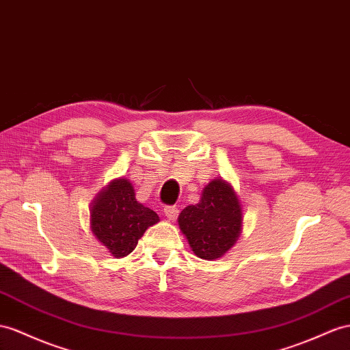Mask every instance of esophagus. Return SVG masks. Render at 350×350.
Here are the masks:
<instances>
[{"mask_svg": "<svg viewBox=\"0 0 350 350\" xmlns=\"http://www.w3.org/2000/svg\"><path fill=\"white\" fill-rule=\"evenodd\" d=\"M177 214L178 210L176 207H165L164 208V216L170 220V221H174L177 219Z\"/></svg>", "mask_w": 350, "mask_h": 350, "instance_id": "1", "label": "esophagus"}]
</instances>
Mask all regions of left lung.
Listing matches in <instances>:
<instances>
[{
    "instance_id": "1",
    "label": "left lung",
    "mask_w": 350,
    "mask_h": 350,
    "mask_svg": "<svg viewBox=\"0 0 350 350\" xmlns=\"http://www.w3.org/2000/svg\"><path fill=\"white\" fill-rule=\"evenodd\" d=\"M177 221L193 254L216 260L243 234L244 210L234 186L217 177L204 187L198 204L183 208Z\"/></svg>"
}]
</instances>
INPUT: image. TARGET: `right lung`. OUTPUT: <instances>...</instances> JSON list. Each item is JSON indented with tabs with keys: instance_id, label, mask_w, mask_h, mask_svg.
<instances>
[{
	"instance_id": "1",
	"label": "right lung",
	"mask_w": 350,
	"mask_h": 350,
	"mask_svg": "<svg viewBox=\"0 0 350 350\" xmlns=\"http://www.w3.org/2000/svg\"><path fill=\"white\" fill-rule=\"evenodd\" d=\"M158 221V214L136 200L134 186L125 177L111 180L90 205V229L115 258L129 256Z\"/></svg>"
}]
</instances>
